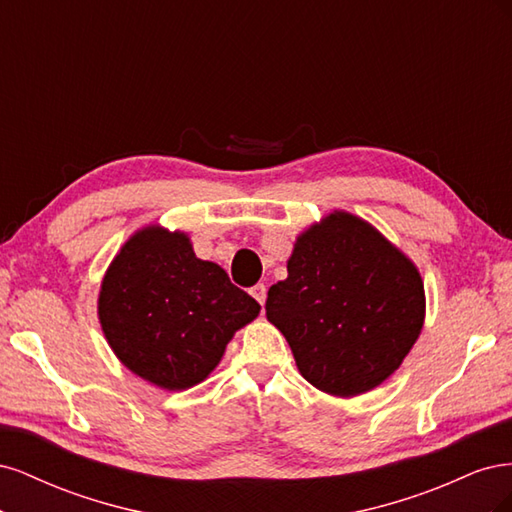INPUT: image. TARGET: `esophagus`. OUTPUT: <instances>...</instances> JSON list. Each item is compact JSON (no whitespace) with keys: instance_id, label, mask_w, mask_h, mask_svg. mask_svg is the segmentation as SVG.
Returning <instances> with one entry per match:
<instances>
[{"instance_id":"esophagus-1","label":"esophagus","mask_w":512,"mask_h":512,"mask_svg":"<svg viewBox=\"0 0 512 512\" xmlns=\"http://www.w3.org/2000/svg\"><path fill=\"white\" fill-rule=\"evenodd\" d=\"M252 297L260 303V307L265 305V301H267V286H265V284H256V286L252 288Z\"/></svg>"}]
</instances>
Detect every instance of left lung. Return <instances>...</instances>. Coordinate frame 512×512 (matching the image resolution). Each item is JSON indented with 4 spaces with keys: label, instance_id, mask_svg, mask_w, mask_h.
Wrapping results in <instances>:
<instances>
[{
    "label": "left lung",
    "instance_id": "obj_1",
    "mask_svg": "<svg viewBox=\"0 0 512 512\" xmlns=\"http://www.w3.org/2000/svg\"><path fill=\"white\" fill-rule=\"evenodd\" d=\"M265 309L309 384L354 397L406 359L423 329L425 290L376 228L335 211L294 243L288 277L269 288Z\"/></svg>",
    "mask_w": 512,
    "mask_h": 512
}]
</instances>
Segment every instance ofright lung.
Instances as JSON below:
<instances>
[{
    "label": "right lung",
    "instance_id": "right-lung-1",
    "mask_svg": "<svg viewBox=\"0 0 512 512\" xmlns=\"http://www.w3.org/2000/svg\"><path fill=\"white\" fill-rule=\"evenodd\" d=\"M260 305L183 232L145 228L108 267L98 314L119 361L168 391L190 389L220 363L230 337Z\"/></svg>",
    "mask_w": 512,
    "mask_h": 512
}]
</instances>
